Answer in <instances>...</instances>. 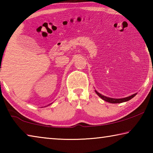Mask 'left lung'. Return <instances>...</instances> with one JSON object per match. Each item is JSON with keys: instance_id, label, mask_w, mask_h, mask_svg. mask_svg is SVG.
<instances>
[{"instance_id": "1", "label": "left lung", "mask_w": 153, "mask_h": 153, "mask_svg": "<svg viewBox=\"0 0 153 153\" xmlns=\"http://www.w3.org/2000/svg\"><path fill=\"white\" fill-rule=\"evenodd\" d=\"M96 93L98 94V96L99 97H100L102 98V100H104L105 101H107L108 102H110V103H121V102H126V101H128L131 98H134L135 96L136 95V94H134L133 95L130 96V97H126V98H107L106 97H104V96H102L100 94V93L97 92L96 91Z\"/></svg>"}]
</instances>
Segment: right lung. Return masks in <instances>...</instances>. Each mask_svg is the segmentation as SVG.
<instances>
[{"label": "right lung", "instance_id": "1", "mask_svg": "<svg viewBox=\"0 0 153 153\" xmlns=\"http://www.w3.org/2000/svg\"><path fill=\"white\" fill-rule=\"evenodd\" d=\"M50 105H51V104H50Z\"/></svg>", "mask_w": 153, "mask_h": 153}]
</instances>
